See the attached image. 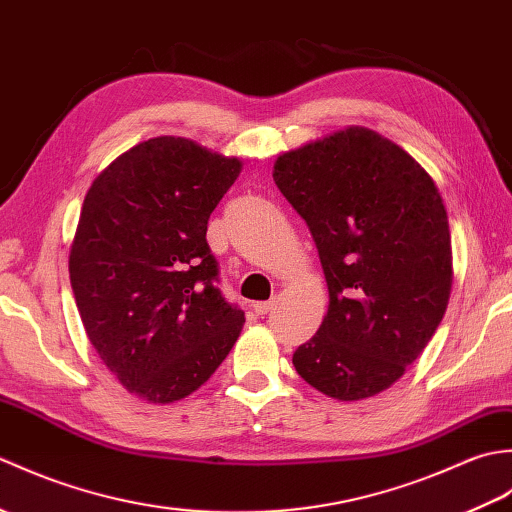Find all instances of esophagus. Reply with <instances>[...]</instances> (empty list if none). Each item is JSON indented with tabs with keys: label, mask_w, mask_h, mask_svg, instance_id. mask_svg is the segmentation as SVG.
Masks as SVG:
<instances>
[{
	"label": "esophagus",
	"mask_w": 512,
	"mask_h": 512,
	"mask_svg": "<svg viewBox=\"0 0 512 512\" xmlns=\"http://www.w3.org/2000/svg\"><path fill=\"white\" fill-rule=\"evenodd\" d=\"M273 306H275V299H270V301H255V303H253V310H255L257 314H266L268 310H273Z\"/></svg>",
	"instance_id": "esophagus-1"
}]
</instances>
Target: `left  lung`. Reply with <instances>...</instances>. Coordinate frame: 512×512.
<instances>
[{"label": "left lung", "instance_id": "obj_1", "mask_svg": "<svg viewBox=\"0 0 512 512\" xmlns=\"http://www.w3.org/2000/svg\"><path fill=\"white\" fill-rule=\"evenodd\" d=\"M273 178L306 220L330 292L292 365L330 398L374 396L405 374L447 310L451 233L438 187L365 127L288 151Z\"/></svg>", "mask_w": 512, "mask_h": 512}]
</instances>
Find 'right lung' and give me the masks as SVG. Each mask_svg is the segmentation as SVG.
I'll return each mask as SVG.
<instances>
[{"label":"right lung","instance_id":"right-lung-1","mask_svg":"<svg viewBox=\"0 0 512 512\" xmlns=\"http://www.w3.org/2000/svg\"><path fill=\"white\" fill-rule=\"evenodd\" d=\"M239 171L237 158L160 136L116 158L85 195L70 248L76 308L101 361L138 398L189 396L242 332L206 242Z\"/></svg>","mask_w":512,"mask_h":512}]
</instances>
